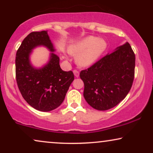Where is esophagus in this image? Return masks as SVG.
<instances>
[{"label":"esophagus","mask_w":153,"mask_h":153,"mask_svg":"<svg viewBox=\"0 0 153 153\" xmlns=\"http://www.w3.org/2000/svg\"><path fill=\"white\" fill-rule=\"evenodd\" d=\"M74 76H76V77H77V78H78V77L79 76V72H78V71L77 70H74Z\"/></svg>","instance_id":"esophagus-1"}]
</instances>
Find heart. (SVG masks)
I'll return each mask as SVG.
<instances>
[{
    "mask_svg": "<svg viewBox=\"0 0 153 153\" xmlns=\"http://www.w3.org/2000/svg\"><path fill=\"white\" fill-rule=\"evenodd\" d=\"M107 44L104 39L90 36L77 42L69 48V52L76 57V63L81 67H90L95 64L104 53Z\"/></svg>",
    "mask_w": 153,
    "mask_h": 153,
    "instance_id": "heart-1",
    "label": "heart"
}]
</instances>
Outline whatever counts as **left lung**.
<instances>
[{
    "label": "left lung",
    "mask_w": 153,
    "mask_h": 153,
    "mask_svg": "<svg viewBox=\"0 0 153 153\" xmlns=\"http://www.w3.org/2000/svg\"><path fill=\"white\" fill-rule=\"evenodd\" d=\"M134 68V53L127 42L80 72L85 101L99 111L118 105L130 91Z\"/></svg>",
    "instance_id": "8db88e82"
}]
</instances>
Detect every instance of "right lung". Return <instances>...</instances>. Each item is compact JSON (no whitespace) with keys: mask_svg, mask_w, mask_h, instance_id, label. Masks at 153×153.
<instances>
[{"mask_svg":"<svg viewBox=\"0 0 153 153\" xmlns=\"http://www.w3.org/2000/svg\"><path fill=\"white\" fill-rule=\"evenodd\" d=\"M44 46L51 52L47 64L35 67L30 60L33 49ZM47 30L30 33L16 54V79L19 89L29 105L40 111H50L62 103L69 87L74 79L72 71L60 68V58Z\"/></svg>","mask_w":153,"mask_h":153,"instance_id":"1","label":"right lung"}]
</instances>
